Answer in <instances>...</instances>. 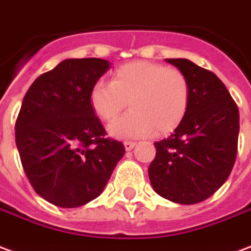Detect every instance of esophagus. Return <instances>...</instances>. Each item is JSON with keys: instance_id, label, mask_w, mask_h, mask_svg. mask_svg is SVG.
Returning a JSON list of instances; mask_svg holds the SVG:
<instances>
[{"instance_id": "esophagus-1", "label": "esophagus", "mask_w": 251, "mask_h": 251, "mask_svg": "<svg viewBox=\"0 0 251 251\" xmlns=\"http://www.w3.org/2000/svg\"><path fill=\"white\" fill-rule=\"evenodd\" d=\"M135 146H136V143H135V142H129V140L124 142V148H126L127 151H131V150H132Z\"/></svg>"}]
</instances>
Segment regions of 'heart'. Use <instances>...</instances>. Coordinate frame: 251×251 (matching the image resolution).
Returning a JSON list of instances; mask_svg holds the SVG:
<instances>
[{
	"instance_id": "1",
	"label": "heart",
	"mask_w": 251,
	"mask_h": 251,
	"mask_svg": "<svg viewBox=\"0 0 251 251\" xmlns=\"http://www.w3.org/2000/svg\"><path fill=\"white\" fill-rule=\"evenodd\" d=\"M191 99L188 78L182 71L151 61L119 67L112 81L100 78L89 93L99 118L111 122L131 104V111L109 126L113 138L138 139L173 132L183 122Z\"/></svg>"
}]
</instances>
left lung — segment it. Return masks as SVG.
<instances>
[{"label":"left lung","instance_id":"8db88e82","mask_svg":"<svg viewBox=\"0 0 251 251\" xmlns=\"http://www.w3.org/2000/svg\"><path fill=\"white\" fill-rule=\"evenodd\" d=\"M186 75L191 99L183 122L167 139L155 142L148 176L153 190L180 204L211 197L237 158L239 111L227 88L213 72L186 58H166Z\"/></svg>","mask_w":251,"mask_h":251}]
</instances>
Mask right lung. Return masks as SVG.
Segmentation results:
<instances>
[{
    "mask_svg": "<svg viewBox=\"0 0 251 251\" xmlns=\"http://www.w3.org/2000/svg\"><path fill=\"white\" fill-rule=\"evenodd\" d=\"M111 64L68 58L29 87L16 122V144L34 191L58 207H80L103 193L123 158L122 142L91 107L93 84Z\"/></svg>",
    "mask_w": 251,
    "mask_h": 251,
    "instance_id": "1",
    "label": "right lung"
}]
</instances>
